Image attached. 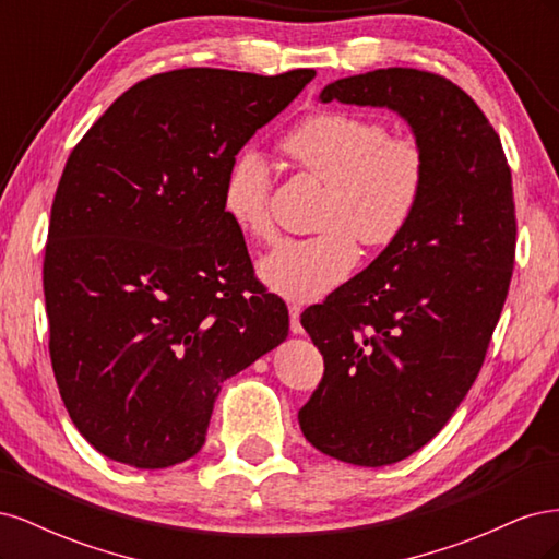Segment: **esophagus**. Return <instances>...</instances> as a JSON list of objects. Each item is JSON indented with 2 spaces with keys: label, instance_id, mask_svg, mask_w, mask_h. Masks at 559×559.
Returning <instances> with one entry per match:
<instances>
[{
  "label": "esophagus",
  "instance_id": "34e87169",
  "mask_svg": "<svg viewBox=\"0 0 559 559\" xmlns=\"http://www.w3.org/2000/svg\"><path fill=\"white\" fill-rule=\"evenodd\" d=\"M300 312L302 308L298 306V302H292L289 306V317H292V333H302V326H300Z\"/></svg>",
  "mask_w": 559,
  "mask_h": 559
}]
</instances>
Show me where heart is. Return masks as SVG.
<instances>
[{
	"instance_id": "heart-1",
	"label": "heart",
	"mask_w": 559,
	"mask_h": 559,
	"mask_svg": "<svg viewBox=\"0 0 559 559\" xmlns=\"http://www.w3.org/2000/svg\"><path fill=\"white\" fill-rule=\"evenodd\" d=\"M282 148L302 170L326 181L319 228L312 238H284L259 261V277L286 300L308 302L341 286L359 263L361 240L392 247L421 202L425 151L408 138H389L384 123L347 111H319L284 134ZM267 158L247 148L228 167L222 207L249 238L273 235Z\"/></svg>"
}]
</instances>
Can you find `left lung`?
<instances>
[{"instance_id":"left-lung-1","label":"left lung","mask_w":559,"mask_h":559,"mask_svg":"<svg viewBox=\"0 0 559 559\" xmlns=\"http://www.w3.org/2000/svg\"><path fill=\"white\" fill-rule=\"evenodd\" d=\"M319 99L396 111L427 158L411 226L300 314L324 357L300 431L333 460L376 468L427 445L478 378L513 275L511 170L480 107L438 74L389 67Z\"/></svg>"}]
</instances>
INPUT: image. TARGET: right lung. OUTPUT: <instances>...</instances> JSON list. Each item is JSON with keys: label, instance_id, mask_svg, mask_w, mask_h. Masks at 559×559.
<instances>
[{"label": "right lung", "instance_id": "add662e5", "mask_svg": "<svg viewBox=\"0 0 559 559\" xmlns=\"http://www.w3.org/2000/svg\"><path fill=\"white\" fill-rule=\"evenodd\" d=\"M314 70L189 67L134 83L70 154L50 207V364L86 441L134 468L205 445L224 380L289 335L253 280L224 179Z\"/></svg>", "mask_w": 559, "mask_h": 559}]
</instances>
